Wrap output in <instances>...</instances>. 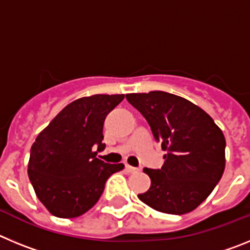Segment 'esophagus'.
Here are the masks:
<instances>
[{"mask_svg":"<svg viewBox=\"0 0 250 250\" xmlns=\"http://www.w3.org/2000/svg\"><path fill=\"white\" fill-rule=\"evenodd\" d=\"M125 170H126L127 173H138V171H140V169H138V167H130V165H125Z\"/></svg>","mask_w":250,"mask_h":250,"instance_id":"obj_1","label":"esophagus"}]
</instances>
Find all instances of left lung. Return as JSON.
Wrapping results in <instances>:
<instances>
[{
    "label": "left lung",
    "instance_id": "left-lung-1",
    "mask_svg": "<svg viewBox=\"0 0 250 250\" xmlns=\"http://www.w3.org/2000/svg\"><path fill=\"white\" fill-rule=\"evenodd\" d=\"M161 143L164 165L145 167L151 180L139 199L167 214H187L210 195L225 169V138L220 127L199 106L164 91L127 94Z\"/></svg>",
    "mask_w": 250,
    "mask_h": 250
}]
</instances>
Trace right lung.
Returning <instances> with one entry per match:
<instances>
[{"label": "right lung", "instance_id": "obj_1", "mask_svg": "<svg viewBox=\"0 0 250 250\" xmlns=\"http://www.w3.org/2000/svg\"><path fill=\"white\" fill-rule=\"evenodd\" d=\"M125 95H92L72 101L37 135L31 146L28 178L40 202L57 218L83 215L100 199L110 175L123 164L96 158L105 118Z\"/></svg>", "mask_w": 250, "mask_h": 250}]
</instances>
